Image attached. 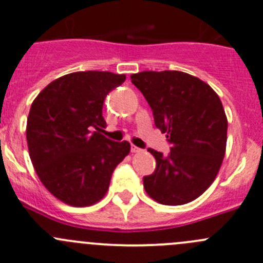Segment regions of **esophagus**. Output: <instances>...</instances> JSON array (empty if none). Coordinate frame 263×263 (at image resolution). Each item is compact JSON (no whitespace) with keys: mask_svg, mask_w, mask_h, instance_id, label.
Wrapping results in <instances>:
<instances>
[{"mask_svg":"<svg viewBox=\"0 0 263 263\" xmlns=\"http://www.w3.org/2000/svg\"><path fill=\"white\" fill-rule=\"evenodd\" d=\"M141 151H143V149L137 148V146H135V145L131 146V152H132V153H140V152H141Z\"/></svg>","mask_w":263,"mask_h":263,"instance_id":"1","label":"esophagus"}]
</instances>
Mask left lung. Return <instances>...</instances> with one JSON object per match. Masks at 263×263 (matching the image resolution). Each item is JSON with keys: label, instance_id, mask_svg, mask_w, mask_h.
Wrapping results in <instances>:
<instances>
[{"label": "left lung", "instance_id": "left-lung-1", "mask_svg": "<svg viewBox=\"0 0 263 263\" xmlns=\"http://www.w3.org/2000/svg\"><path fill=\"white\" fill-rule=\"evenodd\" d=\"M131 82L152 107L157 128L166 134L170 153L148 149L156 158L144 188L157 202L183 205L200 197L214 181L227 143V118L209 84L181 71H143Z\"/></svg>", "mask_w": 263, "mask_h": 263}]
</instances>
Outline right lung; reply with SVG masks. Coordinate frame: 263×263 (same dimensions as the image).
Here are the masks:
<instances>
[{
	"instance_id": "1",
	"label": "right lung",
	"mask_w": 263,
	"mask_h": 263,
	"mask_svg": "<svg viewBox=\"0 0 263 263\" xmlns=\"http://www.w3.org/2000/svg\"><path fill=\"white\" fill-rule=\"evenodd\" d=\"M124 80L126 75L107 71L72 72L51 82L32 102L26 132L32 165L46 190L67 205L101 200L112 171L129 153L128 141L101 135L105 98Z\"/></svg>"
}]
</instances>
